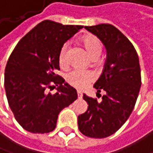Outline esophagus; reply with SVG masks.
<instances>
[{
	"mask_svg": "<svg viewBox=\"0 0 153 153\" xmlns=\"http://www.w3.org/2000/svg\"><path fill=\"white\" fill-rule=\"evenodd\" d=\"M77 95H78V99H82V91H77Z\"/></svg>",
	"mask_w": 153,
	"mask_h": 153,
	"instance_id": "1",
	"label": "esophagus"
}]
</instances>
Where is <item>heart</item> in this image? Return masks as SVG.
Wrapping results in <instances>:
<instances>
[{"label": "heart", "mask_w": 153, "mask_h": 153, "mask_svg": "<svg viewBox=\"0 0 153 153\" xmlns=\"http://www.w3.org/2000/svg\"><path fill=\"white\" fill-rule=\"evenodd\" d=\"M81 44L88 55L92 59L96 60L99 58L101 50H102V45L100 39L93 36V35H86L81 38ZM58 62L61 67H65L67 65V45H64L60 49L59 54H58ZM94 79V76L91 72H79L77 71H73L70 72L67 77L66 81L67 82L78 89H83L87 87Z\"/></svg>", "instance_id": "1"}]
</instances>
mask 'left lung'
Listing matches in <instances>:
<instances>
[{
	"mask_svg": "<svg viewBox=\"0 0 153 153\" xmlns=\"http://www.w3.org/2000/svg\"><path fill=\"white\" fill-rule=\"evenodd\" d=\"M107 49L103 71L94 84L98 93L105 91L100 101L83 94L88 109L78 117L81 133L91 138L115 134L130 117L141 88V68L135 48L128 38L110 24L86 26ZM99 98V97H98Z\"/></svg>",
	"mask_w": 153,
	"mask_h": 153,
	"instance_id": "1",
	"label": "left lung"
}]
</instances>
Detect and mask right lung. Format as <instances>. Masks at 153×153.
Segmentation results:
<instances>
[{
	"label": "right lung",
	"mask_w": 153,
	"mask_h": 153,
	"mask_svg": "<svg viewBox=\"0 0 153 153\" xmlns=\"http://www.w3.org/2000/svg\"><path fill=\"white\" fill-rule=\"evenodd\" d=\"M83 26L44 20L24 36L5 68L4 87L17 122L33 134L54 130L59 113L77 100V91L55 74L63 44ZM57 86V92L47 90Z\"/></svg>",
	"instance_id": "right-lung-1"
}]
</instances>
